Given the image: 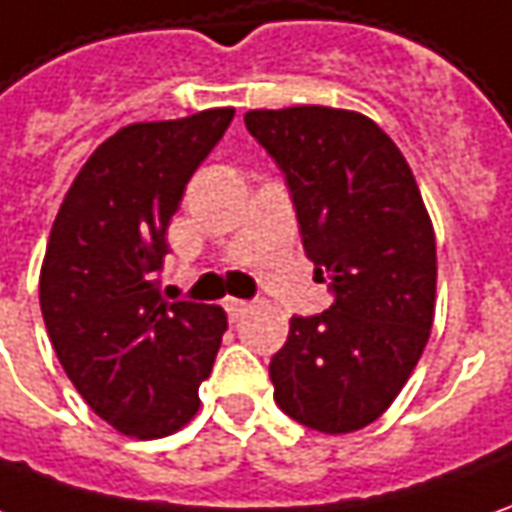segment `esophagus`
Returning <instances> with one entry per match:
<instances>
[{"label": "esophagus", "instance_id": "esophagus-1", "mask_svg": "<svg viewBox=\"0 0 512 512\" xmlns=\"http://www.w3.org/2000/svg\"><path fill=\"white\" fill-rule=\"evenodd\" d=\"M249 302H243V300H227V314L229 319H241L243 314H249Z\"/></svg>", "mask_w": 512, "mask_h": 512}]
</instances>
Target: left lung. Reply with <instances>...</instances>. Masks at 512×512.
I'll return each mask as SVG.
<instances>
[{"instance_id":"1","label":"left lung","mask_w":512,"mask_h":512,"mask_svg":"<svg viewBox=\"0 0 512 512\" xmlns=\"http://www.w3.org/2000/svg\"><path fill=\"white\" fill-rule=\"evenodd\" d=\"M285 170L314 280L330 308L294 316L269 364L285 415L350 434L387 412L423 356L437 302V241L412 168L378 125L347 109L243 114Z\"/></svg>"}]
</instances>
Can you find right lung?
<instances>
[{
	"label": "right lung",
	"instance_id": "right-lung-1",
	"mask_svg": "<svg viewBox=\"0 0 512 512\" xmlns=\"http://www.w3.org/2000/svg\"><path fill=\"white\" fill-rule=\"evenodd\" d=\"M232 117L123 125L83 162L50 229L38 300L55 356L125 437L159 440L196 417L227 330L221 305L162 300L156 269L184 187Z\"/></svg>",
	"mask_w": 512,
	"mask_h": 512
}]
</instances>
